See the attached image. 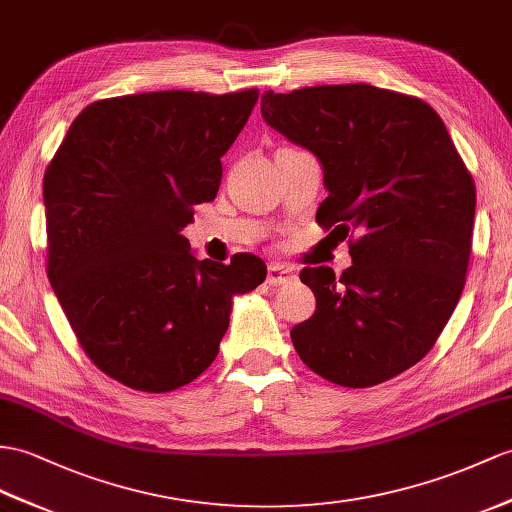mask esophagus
<instances>
[{"instance_id": "34e87169", "label": "esophagus", "mask_w": 512, "mask_h": 512, "mask_svg": "<svg viewBox=\"0 0 512 512\" xmlns=\"http://www.w3.org/2000/svg\"><path fill=\"white\" fill-rule=\"evenodd\" d=\"M297 278V271L289 265L282 263H269V273H267V282L273 286H280L286 282H293Z\"/></svg>"}]
</instances>
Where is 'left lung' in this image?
I'll return each mask as SVG.
<instances>
[{"label":"left lung","mask_w":512,"mask_h":512,"mask_svg":"<svg viewBox=\"0 0 512 512\" xmlns=\"http://www.w3.org/2000/svg\"><path fill=\"white\" fill-rule=\"evenodd\" d=\"M260 112L319 158V226L350 234L341 276L299 273L317 310L291 330L295 352L350 389L400 376L434 347L469 267L476 184L450 132L423 99L371 84L267 91Z\"/></svg>","instance_id":"8db88e82"}]
</instances>
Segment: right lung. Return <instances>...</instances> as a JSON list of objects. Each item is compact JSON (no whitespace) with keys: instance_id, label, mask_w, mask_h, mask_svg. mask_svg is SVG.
Listing matches in <instances>:
<instances>
[{"instance_id":"1","label":"right lung","mask_w":512,"mask_h":512,"mask_svg":"<svg viewBox=\"0 0 512 512\" xmlns=\"http://www.w3.org/2000/svg\"><path fill=\"white\" fill-rule=\"evenodd\" d=\"M258 89L99 99L45 169L47 278L97 369L167 393L213 365L232 297L265 280L254 254L197 260L180 234L217 197Z\"/></svg>"}]
</instances>
